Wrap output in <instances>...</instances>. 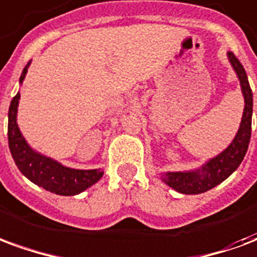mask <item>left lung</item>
Here are the masks:
<instances>
[{"mask_svg":"<svg viewBox=\"0 0 257 257\" xmlns=\"http://www.w3.org/2000/svg\"><path fill=\"white\" fill-rule=\"evenodd\" d=\"M227 59L231 64L234 73L237 74L245 103L239 128L231 143L217 156L205 161L201 167L191 171L162 172V182L180 194H201L216 187L217 184L224 182L234 171H237L248 151L252 129L253 96L242 64L239 63V60L231 52L227 53Z\"/></svg>","mask_w":257,"mask_h":257,"instance_id":"1","label":"left lung"}]
</instances>
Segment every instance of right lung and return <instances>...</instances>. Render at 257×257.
<instances>
[{"label":"right lung","mask_w":257,"mask_h":257,"mask_svg":"<svg viewBox=\"0 0 257 257\" xmlns=\"http://www.w3.org/2000/svg\"><path fill=\"white\" fill-rule=\"evenodd\" d=\"M30 63L31 60L22 71L19 79L20 85L25 81ZM19 100L20 92H18L9 106L8 143L12 158L20 172L34 184L58 195H77L97 183L104 173L100 168L74 169V168L64 167L63 164H60L56 160L34 150L27 143L18 125Z\"/></svg>","instance_id":"add662e5"}]
</instances>
